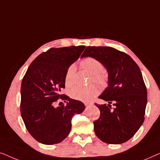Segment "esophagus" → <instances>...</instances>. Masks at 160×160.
I'll return each instance as SVG.
<instances>
[{"instance_id": "34e87169", "label": "esophagus", "mask_w": 160, "mask_h": 160, "mask_svg": "<svg viewBox=\"0 0 160 160\" xmlns=\"http://www.w3.org/2000/svg\"><path fill=\"white\" fill-rule=\"evenodd\" d=\"M84 105L86 106H91V105H92V102H85Z\"/></svg>"}]
</instances>
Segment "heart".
Returning a JSON list of instances; mask_svg holds the SVG:
<instances>
[{"mask_svg":"<svg viewBox=\"0 0 160 160\" xmlns=\"http://www.w3.org/2000/svg\"><path fill=\"white\" fill-rule=\"evenodd\" d=\"M81 67L85 71L91 74V79L94 82L106 86L108 82V76L103 71L102 63L96 58L88 57L81 61ZM76 73V66L71 65L67 69L65 76V84L66 87L71 86L73 83L74 74ZM99 94V89L95 85H90L89 87H74L70 89L69 95L73 99L80 100L82 102H89L92 100Z\"/></svg>","mask_w":160,"mask_h":160,"instance_id":"1","label":"heart"}]
</instances>
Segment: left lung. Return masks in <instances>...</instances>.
<instances>
[{"label":"left lung","instance_id":"left-lung-1","mask_svg":"<svg viewBox=\"0 0 160 160\" xmlns=\"http://www.w3.org/2000/svg\"><path fill=\"white\" fill-rule=\"evenodd\" d=\"M85 57L100 61L108 73V87L98 98L109 104L95 103L100 111L99 119L93 122L95 134L106 143H123L145 119L147 89L141 70L130 56L112 47H87L81 58Z\"/></svg>","mask_w":160,"mask_h":160}]
</instances>
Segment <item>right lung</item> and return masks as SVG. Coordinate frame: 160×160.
<instances>
[{
  "label": "right lung",
  "instance_id": "add662e5",
  "mask_svg": "<svg viewBox=\"0 0 160 160\" xmlns=\"http://www.w3.org/2000/svg\"><path fill=\"white\" fill-rule=\"evenodd\" d=\"M84 46L51 48L32 61L22 81L20 111L30 135L46 145L60 143L71 130L75 113L84 111L79 100L61 94L67 69L78 60ZM58 99L67 105L55 107ZM60 106V105H59Z\"/></svg>",
  "mask_w": 160,
  "mask_h": 160
}]
</instances>
